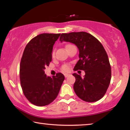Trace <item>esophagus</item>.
Listing matches in <instances>:
<instances>
[{
	"mask_svg": "<svg viewBox=\"0 0 130 130\" xmlns=\"http://www.w3.org/2000/svg\"><path fill=\"white\" fill-rule=\"evenodd\" d=\"M70 75L69 74H68V73H65V74H64V76H65V77H68Z\"/></svg>",
	"mask_w": 130,
	"mask_h": 130,
	"instance_id": "1",
	"label": "esophagus"
}]
</instances>
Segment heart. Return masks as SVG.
<instances>
[{"mask_svg":"<svg viewBox=\"0 0 130 130\" xmlns=\"http://www.w3.org/2000/svg\"><path fill=\"white\" fill-rule=\"evenodd\" d=\"M71 45V44H68V45H66L65 47H67L68 46H70ZM54 56V51L52 52V56L53 57ZM70 69V65L69 64H64L62 66V67H61V70H62V71L66 72H68Z\"/></svg>","mask_w":130,"mask_h":130,"instance_id":"heart-1","label":"heart"}]
</instances>
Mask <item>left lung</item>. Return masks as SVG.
<instances>
[{
    "instance_id": "left-lung-1",
    "label": "left lung",
    "mask_w": 130,
    "mask_h": 130,
    "mask_svg": "<svg viewBox=\"0 0 130 130\" xmlns=\"http://www.w3.org/2000/svg\"><path fill=\"white\" fill-rule=\"evenodd\" d=\"M61 42L74 43L79 50V58L74 70H84L85 75L73 73L76 81L73 88L79 98L94 102L104 96L111 78L108 57L100 42L88 32H72L61 34Z\"/></svg>"
}]
</instances>
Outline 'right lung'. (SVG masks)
I'll return each instance as SVG.
<instances>
[{"label":"right lung","instance_id":"obj_1","mask_svg":"<svg viewBox=\"0 0 130 130\" xmlns=\"http://www.w3.org/2000/svg\"><path fill=\"white\" fill-rule=\"evenodd\" d=\"M60 34L38 35L24 50L19 69L21 87L27 99L37 106L51 103L57 98L65 79L61 73L50 77L44 71L52 61L53 46Z\"/></svg>","mask_w":130,"mask_h":130}]
</instances>
